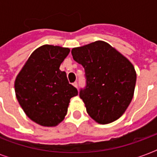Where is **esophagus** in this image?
Segmentation results:
<instances>
[{
  "mask_svg": "<svg viewBox=\"0 0 157 157\" xmlns=\"http://www.w3.org/2000/svg\"><path fill=\"white\" fill-rule=\"evenodd\" d=\"M72 85H73L74 86H75V87H76V88H78V84H77V82H74L73 84H72Z\"/></svg>",
  "mask_w": 157,
  "mask_h": 157,
  "instance_id": "obj_1",
  "label": "esophagus"
}]
</instances>
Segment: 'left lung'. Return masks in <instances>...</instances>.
I'll return each instance as SVG.
<instances>
[{
    "label": "left lung",
    "mask_w": 157,
    "mask_h": 157,
    "mask_svg": "<svg viewBox=\"0 0 157 157\" xmlns=\"http://www.w3.org/2000/svg\"><path fill=\"white\" fill-rule=\"evenodd\" d=\"M71 54L85 69L86 86L79 95L88 114L99 124L120 118L134 96L136 72L133 64L102 40L73 48Z\"/></svg>",
    "instance_id": "left-lung-1"
}]
</instances>
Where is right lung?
<instances>
[{
    "mask_svg": "<svg viewBox=\"0 0 157 157\" xmlns=\"http://www.w3.org/2000/svg\"><path fill=\"white\" fill-rule=\"evenodd\" d=\"M68 48L45 45L31 54L18 73L14 90L26 115L42 126H55L64 119L70 99L78 91L69 84L60 64Z\"/></svg>",
    "mask_w": 157,
    "mask_h": 157,
    "instance_id": "add662e5",
    "label": "right lung"
}]
</instances>
